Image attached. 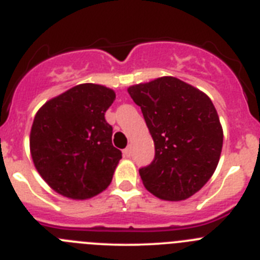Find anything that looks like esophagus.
Returning <instances> with one entry per match:
<instances>
[{
  "label": "esophagus",
  "mask_w": 260,
  "mask_h": 260,
  "mask_svg": "<svg viewBox=\"0 0 260 260\" xmlns=\"http://www.w3.org/2000/svg\"><path fill=\"white\" fill-rule=\"evenodd\" d=\"M123 154H124V156L129 158V156H131V147H125L124 150H123Z\"/></svg>",
  "instance_id": "34e87169"
}]
</instances>
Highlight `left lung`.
I'll list each match as a JSON object with an SVG mask.
<instances>
[{"label":"left lung","mask_w":260,"mask_h":260,"mask_svg":"<svg viewBox=\"0 0 260 260\" xmlns=\"http://www.w3.org/2000/svg\"><path fill=\"white\" fill-rule=\"evenodd\" d=\"M154 140L153 162L140 168L145 188L166 201L186 200L216 170L223 129L211 100L172 76L128 88Z\"/></svg>","instance_id":"1"}]
</instances>
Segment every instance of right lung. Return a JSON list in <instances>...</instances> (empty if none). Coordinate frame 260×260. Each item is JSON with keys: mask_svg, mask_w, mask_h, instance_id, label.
<instances>
[{"mask_svg": "<svg viewBox=\"0 0 260 260\" xmlns=\"http://www.w3.org/2000/svg\"><path fill=\"white\" fill-rule=\"evenodd\" d=\"M115 93L80 84L46 102L32 124L35 167L51 189L72 200L94 197L110 185L121 151L105 119Z\"/></svg>", "mask_w": 260, "mask_h": 260, "instance_id": "add662e5", "label": "right lung"}]
</instances>
